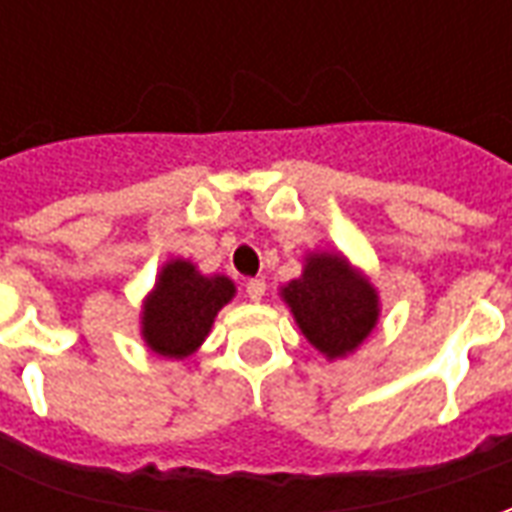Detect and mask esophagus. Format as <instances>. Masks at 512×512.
I'll use <instances>...</instances> for the list:
<instances>
[{"label":"esophagus","instance_id":"obj_1","mask_svg":"<svg viewBox=\"0 0 512 512\" xmlns=\"http://www.w3.org/2000/svg\"><path fill=\"white\" fill-rule=\"evenodd\" d=\"M246 296L252 301H260L266 296V279H249L246 282Z\"/></svg>","mask_w":512,"mask_h":512}]
</instances>
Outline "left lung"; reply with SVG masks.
<instances>
[{
	"label": "left lung",
	"mask_w": 512,
	"mask_h": 512,
	"mask_svg": "<svg viewBox=\"0 0 512 512\" xmlns=\"http://www.w3.org/2000/svg\"><path fill=\"white\" fill-rule=\"evenodd\" d=\"M282 296L301 332L329 359L351 354L378 321L373 285L337 255H312Z\"/></svg>",
	"instance_id": "obj_1"
}]
</instances>
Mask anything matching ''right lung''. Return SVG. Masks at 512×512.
<instances>
[{"label": "right lung", "mask_w": 512, "mask_h": 512, "mask_svg": "<svg viewBox=\"0 0 512 512\" xmlns=\"http://www.w3.org/2000/svg\"><path fill=\"white\" fill-rule=\"evenodd\" d=\"M233 293L227 277H202L186 260H172L161 271L142 312L145 343L161 356H189L211 332L216 312L233 299Z\"/></svg>", "instance_id": "obj_1"}]
</instances>
